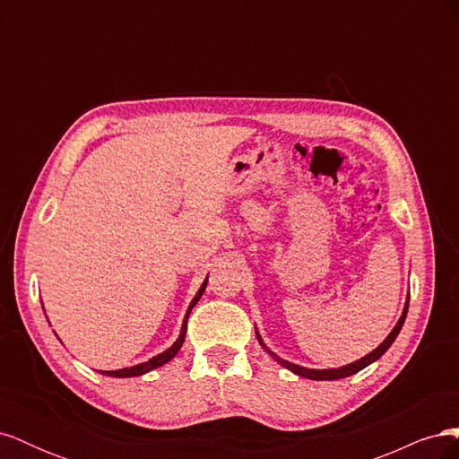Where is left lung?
Listing matches in <instances>:
<instances>
[{
	"instance_id": "left-lung-1",
	"label": "left lung",
	"mask_w": 459,
	"mask_h": 459,
	"mask_svg": "<svg viewBox=\"0 0 459 459\" xmlns=\"http://www.w3.org/2000/svg\"><path fill=\"white\" fill-rule=\"evenodd\" d=\"M408 307H410V295L406 297V304H404V310H402V316H400V319L396 322V325L393 327V331L388 333V337L377 346V349L375 351H371L369 354H366L364 358H359V359H356V362H352V364H346V366H342V368H331V369H310V368H302V366H297V364H290V362H287V359H283V358H280L277 356L275 352H272L266 344H264V341H262V337H260V333L256 331V327H255V331H256V339H258V342H260V346L264 351H266L277 364L280 366H283V368H287L289 371H293L295 375H299V377H307V379H312V381H333V379H342V377H349V375H354V373H358L359 369H364V368H368L369 364H373L375 359H379L388 349H391V344L394 342V339L398 337V333H400V329H402V325H404V322H406V314H408Z\"/></svg>"
}]
</instances>
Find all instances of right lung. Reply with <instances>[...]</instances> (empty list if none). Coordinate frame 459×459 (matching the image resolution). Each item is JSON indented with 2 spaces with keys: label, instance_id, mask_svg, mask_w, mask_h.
<instances>
[{
  "label": "right lung",
  "instance_id": "add662e5",
  "mask_svg": "<svg viewBox=\"0 0 459 459\" xmlns=\"http://www.w3.org/2000/svg\"><path fill=\"white\" fill-rule=\"evenodd\" d=\"M206 283H208V275L204 277V281H203V285L199 287L197 295L193 297V300L189 302V308H187V312H186L184 324H182V331H179V337L176 339V342L170 346V349H166L164 352H160V354H157V356H152L151 359H147V362H143V364H137V366H132V368H124V369H115V371H100V373L108 375V377H137V375L149 373V371L157 369V368H160V366H164V364H169L170 359L178 354V351L182 349V344H184V341H186V331H187V317H189L193 307H195V304L199 302V299L203 297L204 289H206Z\"/></svg>",
  "mask_w": 459,
  "mask_h": 459
}]
</instances>
